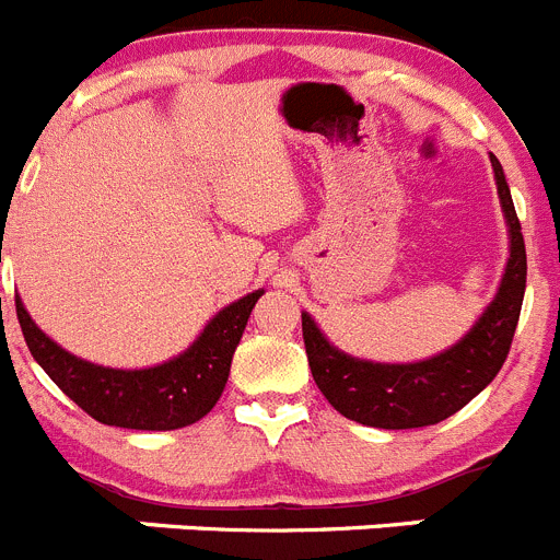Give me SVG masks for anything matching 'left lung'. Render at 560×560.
Wrapping results in <instances>:
<instances>
[{"instance_id": "obj_1", "label": "left lung", "mask_w": 560, "mask_h": 560, "mask_svg": "<svg viewBox=\"0 0 560 560\" xmlns=\"http://www.w3.org/2000/svg\"><path fill=\"white\" fill-rule=\"evenodd\" d=\"M492 168L505 221H509L511 256L503 284L489 310L451 351L417 364L362 362L328 345L315 320L310 315H301L306 357H310L315 384L320 386L328 404L348 420L386 428V431L436 425L464 409L480 389H486V384H492V378L503 368L516 323H520L522 298H525L527 256L520 218H516L509 182H505L498 156H492Z\"/></svg>"}]
</instances>
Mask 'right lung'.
<instances>
[{
  "mask_svg": "<svg viewBox=\"0 0 560 560\" xmlns=\"http://www.w3.org/2000/svg\"><path fill=\"white\" fill-rule=\"evenodd\" d=\"M262 290L240 298L218 312L201 337L165 364L149 370L98 368L62 351L46 337L15 298V315L35 362L85 415L104 425L135 431H174L192 425L221 398L234 348Z\"/></svg>",
  "mask_w": 560,
  "mask_h": 560,
  "instance_id": "add662e5",
  "label": "right lung"
}]
</instances>
